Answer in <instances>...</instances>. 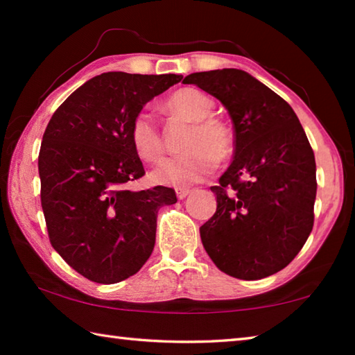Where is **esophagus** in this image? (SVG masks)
Instances as JSON below:
<instances>
[{
	"instance_id": "34e87169",
	"label": "esophagus",
	"mask_w": 355,
	"mask_h": 355,
	"mask_svg": "<svg viewBox=\"0 0 355 355\" xmlns=\"http://www.w3.org/2000/svg\"><path fill=\"white\" fill-rule=\"evenodd\" d=\"M191 194V189H186V188H177V197L180 200L186 199Z\"/></svg>"
}]
</instances>
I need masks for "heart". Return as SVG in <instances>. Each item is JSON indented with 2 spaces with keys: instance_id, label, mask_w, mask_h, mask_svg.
Returning a JSON list of instances; mask_svg holds the SVG:
<instances>
[{
  "instance_id": "b5f03b06",
  "label": "heart",
  "mask_w": 355,
  "mask_h": 355,
  "mask_svg": "<svg viewBox=\"0 0 355 355\" xmlns=\"http://www.w3.org/2000/svg\"><path fill=\"white\" fill-rule=\"evenodd\" d=\"M166 110L192 123V130L183 144L186 153L166 161L152 172L155 183L180 188L199 183L216 171L218 161H227L233 155L235 136L225 122L211 117L214 101L209 95L196 87H182L167 97ZM130 139L144 161L156 163L163 158V136L147 110L135 116Z\"/></svg>"
}]
</instances>
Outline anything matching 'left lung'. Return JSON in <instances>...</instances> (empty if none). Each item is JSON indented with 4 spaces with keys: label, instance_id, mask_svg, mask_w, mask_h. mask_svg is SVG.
Segmentation results:
<instances>
[{
    "label": "left lung",
    "instance_id": "8db88e82",
    "mask_svg": "<svg viewBox=\"0 0 355 355\" xmlns=\"http://www.w3.org/2000/svg\"><path fill=\"white\" fill-rule=\"evenodd\" d=\"M218 98L235 128L233 163L213 186L218 208L200 227L220 271L257 280L293 261L313 228L315 155L296 112L248 71H197L183 80Z\"/></svg>",
    "mask_w": 355,
    "mask_h": 355
}]
</instances>
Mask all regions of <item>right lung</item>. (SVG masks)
<instances>
[{
  "label": "right lung",
  "instance_id": "add662e5",
  "mask_svg": "<svg viewBox=\"0 0 355 355\" xmlns=\"http://www.w3.org/2000/svg\"><path fill=\"white\" fill-rule=\"evenodd\" d=\"M182 78L101 73L78 87L46 125L39 175L48 236L89 280L110 285L139 271L155 248L156 213L177 202L172 188L125 184L146 173L130 139L131 122Z\"/></svg>",
  "mask_w": 355,
  "mask_h": 355
}]
</instances>
